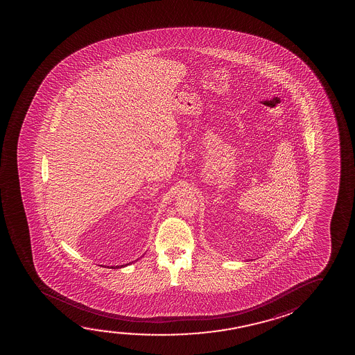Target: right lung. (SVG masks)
I'll return each mask as SVG.
<instances>
[{"label":"right lung","mask_w":355,"mask_h":355,"mask_svg":"<svg viewBox=\"0 0 355 355\" xmlns=\"http://www.w3.org/2000/svg\"><path fill=\"white\" fill-rule=\"evenodd\" d=\"M116 267H117V266H116ZM117 268H119V267H117Z\"/></svg>","instance_id":"1"}]
</instances>
